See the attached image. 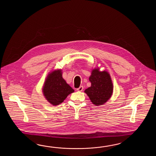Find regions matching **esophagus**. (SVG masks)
Returning <instances> with one entry per match:
<instances>
[{
    "label": "esophagus",
    "mask_w": 156,
    "mask_h": 156,
    "mask_svg": "<svg viewBox=\"0 0 156 156\" xmlns=\"http://www.w3.org/2000/svg\"><path fill=\"white\" fill-rule=\"evenodd\" d=\"M83 89V86H81L79 88H77L76 90L77 91H82Z\"/></svg>",
    "instance_id": "1"
}]
</instances>
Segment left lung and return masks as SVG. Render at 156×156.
I'll return each mask as SVG.
<instances>
[{"instance_id":"8db88e82","label":"left lung","mask_w":156,"mask_h":156,"mask_svg":"<svg viewBox=\"0 0 156 156\" xmlns=\"http://www.w3.org/2000/svg\"><path fill=\"white\" fill-rule=\"evenodd\" d=\"M89 81L91 86L85 90L91 102L96 106L103 105L109 99L112 95L113 83L110 76L106 71L99 69L92 71Z\"/></svg>"}]
</instances>
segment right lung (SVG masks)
Returning a JSON list of instances; mask_svg holds the SVG:
<instances>
[{"instance_id": "1", "label": "right lung", "mask_w": 156, "mask_h": 156, "mask_svg": "<svg viewBox=\"0 0 156 156\" xmlns=\"http://www.w3.org/2000/svg\"><path fill=\"white\" fill-rule=\"evenodd\" d=\"M73 92L74 90L62 78L61 70L50 73L43 86L44 96L53 105L62 103L67 96Z\"/></svg>"}]
</instances>
